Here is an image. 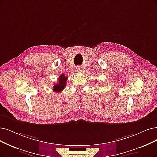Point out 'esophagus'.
<instances>
[{
	"label": "esophagus",
	"instance_id": "esophagus-1",
	"mask_svg": "<svg viewBox=\"0 0 157 157\" xmlns=\"http://www.w3.org/2000/svg\"><path fill=\"white\" fill-rule=\"evenodd\" d=\"M82 68L80 66H77V67H76V70L78 71V72H80V71H82Z\"/></svg>",
	"mask_w": 157,
	"mask_h": 157
}]
</instances>
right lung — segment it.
Masks as SVG:
<instances>
[{"label": "right lung", "instance_id": "obj_1", "mask_svg": "<svg viewBox=\"0 0 157 157\" xmlns=\"http://www.w3.org/2000/svg\"><path fill=\"white\" fill-rule=\"evenodd\" d=\"M67 77L64 74L60 75L58 81L57 83H55V85L53 87V90L55 92H60L64 89V87L66 86V81Z\"/></svg>", "mask_w": 157, "mask_h": 157}]
</instances>
